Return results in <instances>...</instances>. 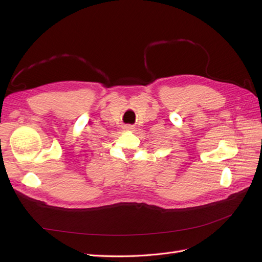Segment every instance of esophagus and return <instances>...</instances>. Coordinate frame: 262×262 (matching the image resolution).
Masks as SVG:
<instances>
[{
	"label": "esophagus",
	"instance_id": "obj_1",
	"mask_svg": "<svg viewBox=\"0 0 262 262\" xmlns=\"http://www.w3.org/2000/svg\"><path fill=\"white\" fill-rule=\"evenodd\" d=\"M123 129H124V131L131 132V131L134 130V126H133V125H130V124H125V125L123 126Z\"/></svg>",
	"mask_w": 262,
	"mask_h": 262
}]
</instances>
